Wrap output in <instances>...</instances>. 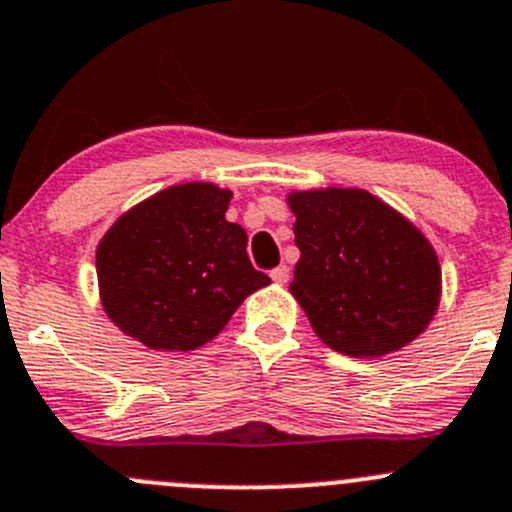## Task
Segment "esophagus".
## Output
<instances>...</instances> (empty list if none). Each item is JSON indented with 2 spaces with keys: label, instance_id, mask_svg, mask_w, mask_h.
<instances>
[{
  "label": "esophagus",
  "instance_id": "34e87169",
  "mask_svg": "<svg viewBox=\"0 0 512 512\" xmlns=\"http://www.w3.org/2000/svg\"><path fill=\"white\" fill-rule=\"evenodd\" d=\"M270 277L277 282V285H285V282L289 280V267H287V265L275 267V270L270 272Z\"/></svg>",
  "mask_w": 512,
  "mask_h": 512
}]
</instances>
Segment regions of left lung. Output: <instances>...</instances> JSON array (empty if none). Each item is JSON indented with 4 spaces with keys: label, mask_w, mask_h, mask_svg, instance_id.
I'll return each mask as SVG.
<instances>
[{
    "label": "left lung",
    "mask_w": 512,
    "mask_h": 512,
    "mask_svg": "<svg viewBox=\"0 0 512 512\" xmlns=\"http://www.w3.org/2000/svg\"><path fill=\"white\" fill-rule=\"evenodd\" d=\"M294 213V294L334 352L369 359L414 342L438 309L441 265L431 242L359 188L304 190Z\"/></svg>",
    "instance_id": "left-lung-1"
}]
</instances>
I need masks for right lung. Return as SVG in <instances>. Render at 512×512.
<instances>
[{"mask_svg":"<svg viewBox=\"0 0 512 512\" xmlns=\"http://www.w3.org/2000/svg\"><path fill=\"white\" fill-rule=\"evenodd\" d=\"M230 190L165 188L113 223L96 250L111 322L148 349L190 352L218 337L255 289L270 285L247 257V232L227 223Z\"/></svg>","mask_w":512,"mask_h":512,"instance_id":"add662e5","label":"right lung"}]
</instances>
